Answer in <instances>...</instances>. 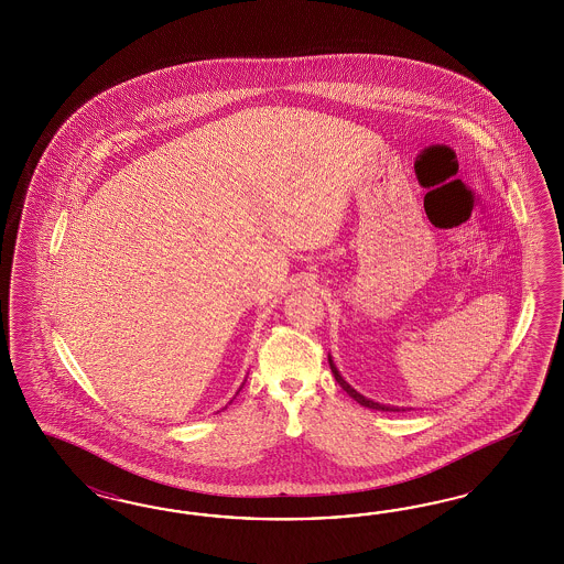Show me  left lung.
Instances as JSON below:
<instances>
[{"mask_svg":"<svg viewBox=\"0 0 564 564\" xmlns=\"http://www.w3.org/2000/svg\"><path fill=\"white\" fill-rule=\"evenodd\" d=\"M328 366H330V372H333V376H335V380L341 384L343 391L345 393L349 394L351 399H356L358 401L359 405H364V408H368V410H378V411H401L399 408H391V405H382V403H376V401H372V399H366L364 394H359L356 389H351L345 380H343V376L339 375V370H337V366L333 364V358L328 356Z\"/></svg>","mask_w":564,"mask_h":564,"instance_id":"1","label":"left lung"}]
</instances>
